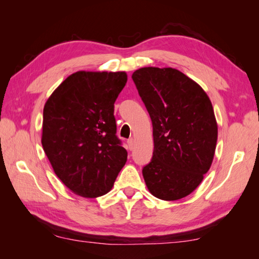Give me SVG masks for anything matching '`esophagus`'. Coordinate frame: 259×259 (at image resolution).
Segmentation results:
<instances>
[{"label": "esophagus", "mask_w": 259, "mask_h": 259, "mask_svg": "<svg viewBox=\"0 0 259 259\" xmlns=\"http://www.w3.org/2000/svg\"><path fill=\"white\" fill-rule=\"evenodd\" d=\"M126 142H128V146H129V149L130 150H133V148H134V146H135V140L133 139V138H130L128 141H126Z\"/></svg>", "instance_id": "esophagus-1"}]
</instances>
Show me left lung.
Here are the masks:
<instances>
[{"mask_svg":"<svg viewBox=\"0 0 259 259\" xmlns=\"http://www.w3.org/2000/svg\"><path fill=\"white\" fill-rule=\"evenodd\" d=\"M133 80L153 129L146 185L159 199H181L211 166L218 134L212 104L199 84L172 68H141Z\"/></svg>","mask_w":259,"mask_h":259,"instance_id":"1","label":"left lung"}]
</instances>
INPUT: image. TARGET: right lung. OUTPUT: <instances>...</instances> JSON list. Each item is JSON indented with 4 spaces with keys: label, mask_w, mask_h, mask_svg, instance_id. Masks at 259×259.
I'll use <instances>...</instances> for the list:
<instances>
[{
    "label": "right lung",
    "mask_w": 259,
    "mask_h": 259,
    "mask_svg": "<svg viewBox=\"0 0 259 259\" xmlns=\"http://www.w3.org/2000/svg\"><path fill=\"white\" fill-rule=\"evenodd\" d=\"M125 83V72L79 71L57 88L43 109V150L59 179L76 195L107 194L126 161L113 114Z\"/></svg>",
    "instance_id": "add662e5"
}]
</instances>
